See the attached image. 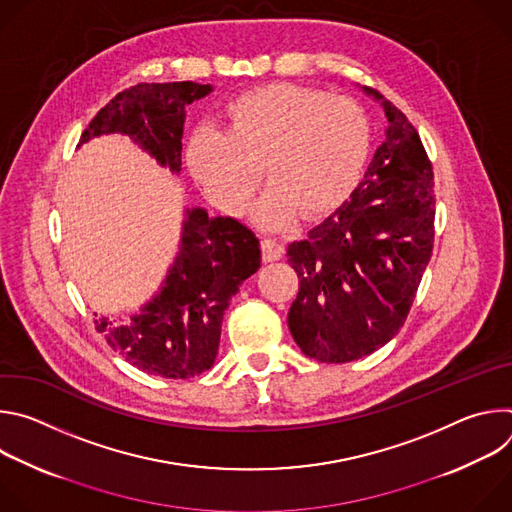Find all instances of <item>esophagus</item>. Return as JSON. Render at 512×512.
Returning <instances> with one entry per match:
<instances>
[{
    "mask_svg": "<svg viewBox=\"0 0 512 512\" xmlns=\"http://www.w3.org/2000/svg\"><path fill=\"white\" fill-rule=\"evenodd\" d=\"M261 249H263V259L265 261H277L283 255V243L273 239V237H265L261 241Z\"/></svg>",
    "mask_w": 512,
    "mask_h": 512,
    "instance_id": "esophagus-1",
    "label": "esophagus"
}]
</instances>
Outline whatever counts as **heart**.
Listing matches in <instances>:
<instances>
[{
  "label": "heart",
  "mask_w": 512,
  "mask_h": 512,
  "mask_svg": "<svg viewBox=\"0 0 512 512\" xmlns=\"http://www.w3.org/2000/svg\"><path fill=\"white\" fill-rule=\"evenodd\" d=\"M369 139V117L354 99L275 83L235 97L225 129L198 127L186 160L208 198L233 214L249 206L265 164L271 184L253 216L279 229L298 210L316 216L344 202L360 180Z\"/></svg>",
  "instance_id": "1"
}]
</instances>
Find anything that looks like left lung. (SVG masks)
Instances as JSON below:
<instances>
[{"instance_id": "8db88e82", "label": "left lung", "mask_w": 512, "mask_h": 512, "mask_svg": "<svg viewBox=\"0 0 512 512\" xmlns=\"http://www.w3.org/2000/svg\"><path fill=\"white\" fill-rule=\"evenodd\" d=\"M389 127L362 182L304 241L287 247L300 277L287 324L302 352L350 362L405 324L433 249V170L417 129L383 95Z\"/></svg>"}]
</instances>
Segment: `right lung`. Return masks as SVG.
<instances>
[{"instance_id": "obj_1", "label": "right lung", "mask_w": 512, "mask_h": 512, "mask_svg": "<svg viewBox=\"0 0 512 512\" xmlns=\"http://www.w3.org/2000/svg\"><path fill=\"white\" fill-rule=\"evenodd\" d=\"M210 91V85L192 81L139 83L95 115L81 143L107 133L129 135L160 166L180 172L186 107ZM259 267V239L247 225L188 208L180 251L158 294L125 322L101 318L97 330L143 373L162 379L196 377L214 364L225 310Z\"/></svg>"}]
</instances>
